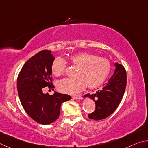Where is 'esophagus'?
<instances>
[{
    "label": "esophagus",
    "mask_w": 148,
    "mask_h": 148,
    "mask_svg": "<svg viewBox=\"0 0 148 148\" xmlns=\"http://www.w3.org/2000/svg\"><path fill=\"white\" fill-rule=\"evenodd\" d=\"M73 99H80L82 98V96L81 95H78L76 96H73Z\"/></svg>",
    "instance_id": "34e87169"
}]
</instances>
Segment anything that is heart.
<instances>
[{
	"label": "heart",
	"instance_id": "obj_1",
	"mask_svg": "<svg viewBox=\"0 0 148 148\" xmlns=\"http://www.w3.org/2000/svg\"><path fill=\"white\" fill-rule=\"evenodd\" d=\"M69 61L72 66L78 68L76 79L64 78L57 82V88L62 93L73 95L86 88L95 89L101 86L107 78L111 70L109 60L95 54L80 52L71 55ZM67 63L61 57L53 60L51 70L56 77L64 73Z\"/></svg>",
	"mask_w": 148,
	"mask_h": 148
}]
</instances>
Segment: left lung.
Segmentation results:
<instances>
[{"label": "left lung", "instance_id": "8db88e82", "mask_svg": "<svg viewBox=\"0 0 148 148\" xmlns=\"http://www.w3.org/2000/svg\"><path fill=\"white\" fill-rule=\"evenodd\" d=\"M114 73L108 82L105 84L101 89L93 94H86L95 101V110L88 114L89 118L101 120L112 114L122 100L126 86V72L124 66L116 63Z\"/></svg>", "mask_w": 148, "mask_h": 148}]
</instances>
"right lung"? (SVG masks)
I'll return each mask as SVG.
<instances>
[{"instance_id":"obj_1","label":"right lung","mask_w":148,"mask_h":148,"mask_svg":"<svg viewBox=\"0 0 148 148\" xmlns=\"http://www.w3.org/2000/svg\"><path fill=\"white\" fill-rule=\"evenodd\" d=\"M50 50H44L30 58L18 76L17 87L20 102L31 118L42 125H49L58 119L62 102L71 98L56 92L44 94L45 87L53 90L51 65L55 58Z\"/></svg>"}]
</instances>
